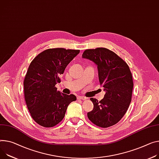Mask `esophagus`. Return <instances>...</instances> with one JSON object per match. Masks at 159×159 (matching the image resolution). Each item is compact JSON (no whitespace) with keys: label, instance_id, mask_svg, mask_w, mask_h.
I'll use <instances>...</instances> for the list:
<instances>
[{"label":"esophagus","instance_id":"esophagus-1","mask_svg":"<svg viewBox=\"0 0 159 159\" xmlns=\"http://www.w3.org/2000/svg\"><path fill=\"white\" fill-rule=\"evenodd\" d=\"M77 99H81V100L87 99V97H84V96H78V97H77Z\"/></svg>","mask_w":159,"mask_h":159}]
</instances>
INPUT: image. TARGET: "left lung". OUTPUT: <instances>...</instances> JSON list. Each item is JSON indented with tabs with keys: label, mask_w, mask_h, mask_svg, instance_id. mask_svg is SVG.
<instances>
[{
	"label": "left lung",
	"mask_w": 159,
	"mask_h": 159,
	"mask_svg": "<svg viewBox=\"0 0 159 159\" xmlns=\"http://www.w3.org/2000/svg\"><path fill=\"white\" fill-rule=\"evenodd\" d=\"M97 66L99 80L106 92L103 99L90 98L93 109L87 113L93 124L103 128L115 125L127 112L132 99L133 80L129 67L105 48L86 50L83 55Z\"/></svg>",
	"instance_id": "1"
}]
</instances>
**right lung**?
I'll return each instance as SVG.
<instances>
[{"label":"right lung","instance_id":"right-lung-1","mask_svg":"<svg viewBox=\"0 0 159 159\" xmlns=\"http://www.w3.org/2000/svg\"><path fill=\"white\" fill-rule=\"evenodd\" d=\"M80 50L48 49L32 61L23 82L27 108L34 120L44 127H52L63 120L69 104L76 97L57 91L60 76Z\"/></svg>","mask_w":159,"mask_h":159}]
</instances>
